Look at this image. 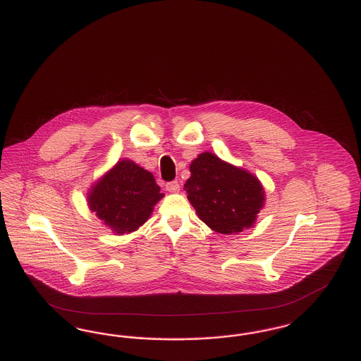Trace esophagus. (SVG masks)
Masks as SVG:
<instances>
[{
	"label": "esophagus",
	"mask_w": 361,
	"mask_h": 361,
	"mask_svg": "<svg viewBox=\"0 0 361 361\" xmlns=\"http://www.w3.org/2000/svg\"><path fill=\"white\" fill-rule=\"evenodd\" d=\"M166 189H168L169 192H173V193H176V192H178V190H180V183H178L177 180H174V181H171V183H168V184H166Z\"/></svg>",
	"instance_id": "34e87169"
}]
</instances>
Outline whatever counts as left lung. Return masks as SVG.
<instances>
[{"label": "left lung", "mask_w": 361, "mask_h": 361, "mask_svg": "<svg viewBox=\"0 0 361 361\" xmlns=\"http://www.w3.org/2000/svg\"><path fill=\"white\" fill-rule=\"evenodd\" d=\"M184 189L197 216L216 233L233 234L252 227L264 207V188L257 177L212 153L192 161Z\"/></svg>", "instance_id": "8db88e82"}]
</instances>
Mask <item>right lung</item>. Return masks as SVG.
Listing matches in <instances>:
<instances>
[{
    "label": "right lung",
    "mask_w": 361,
    "mask_h": 361,
    "mask_svg": "<svg viewBox=\"0 0 361 361\" xmlns=\"http://www.w3.org/2000/svg\"><path fill=\"white\" fill-rule=\"evenodd\" d=\"M162 197L152 173L121 159L89 190L87 204L112 231L128 234L150 218Z\"/></svg>",
    "instance_id": "add662e5"
}]
</instances>
